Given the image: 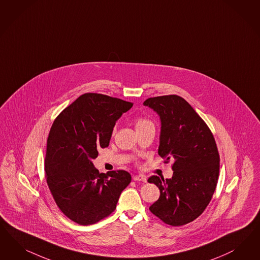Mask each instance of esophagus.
Returning a JSON list of instances; mask_svg holds the SVG:
<instances>
[{
	"label": "esophagus",
	"mask_w": 260,
	"mask_h": 260,
	"mask_svg": "<svg viewBox=\"0 0 260 260\" xmlns=\"http://www.w3.org/2000/svg\"><path fill=\"white\" fill-rule=\"evenodd\" d=\"M133 180H134L135 182L140 181V182H143V183H145V182H146V176H144L143 174L135 175V176H133Z\"/></svg>",
	"instance_id": "obj_1"
}]
</instances>
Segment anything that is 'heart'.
Returning a JSON list of instances; mask_svg holds the SVG:
<instances>
[{
    "label": "heart",
    "instance_id": "heart-1",
    "mask_svg": "<svg viewBox=\"0 0 260 260\" xmlns=\"http://www.w3.org/2000/svg\"><path fill=\"white\" fill-rule=\"evenodd\" d=\"M135 125H136V129H139V128H143L145 126L153 125V124L149 119L145 117H137L135 119Z\"/></svg>",
    "mask_w": 260,
    "mask_h": 260
}]
</instances>
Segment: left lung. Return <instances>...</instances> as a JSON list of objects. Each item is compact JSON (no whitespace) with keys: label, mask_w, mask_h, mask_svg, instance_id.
I'll list each match as a JSON object with an SVG mask.
<instances>
[{"label":"left lung","mask_w":260,"mask_h":260,"mask_svg":"<svg viewBox=\"0 0 260 260\" xmlns=\"http://www.w3.org/2000/svg\"><path fill=\"white\" fill-rule=\"evenodd\" d=\"M143 105L159 116V156L165 162L174 159L172 178L148 179L160 193L149 210L166 224L183 226L201 215L216 188L220 167L216 143L209 126L183 98H150Z\"/></svg>","instance_id":"obj_1"}]
</instances>
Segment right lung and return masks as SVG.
<instances>
[{"label":"right lung","instance_id":"obj_1","mask_svg":"<svg viewBox=\"0 0 260 260\" xmlns=\"http://www.w3.org/2000/svg\"><path fill=\"white\" fill-rule=\"evenodd\" d=\"M132 106V102L88 92L51 125L45 158L47 183L60 210L79 225L109 216L131 182L125 170L100 173L92 159L109 145L116 121Z\"/></svg>","mask_w":260,"mask_h":260}]
</instances>
